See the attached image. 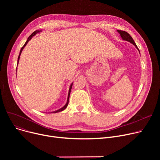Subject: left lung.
Masks as SVG:
<instances>
[{
    "mask_svg": "<svg viewBox=\"0 0 160 160\" xmlns=\"http://www.w3.org/2000/svg\"><path fill=\"white\" fill-rule=\"evenodd\" d=\"M117 32H118L120 33V36H121V38L123 40H125V41H127L130 42V43H131L132 44H133L134 46H135L137 48V49L139 51V50L136 44L135 43V42H134L133 39H132V38L131 37V36L129 34L128 32H125V31H122V30H117Z\"/></svg>",
    "mask_w": 160,
    "mask_h": 160,
    "instance_id": "obj_1",
    "label": "left lung"
}]
</instances>
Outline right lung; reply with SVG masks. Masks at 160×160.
I'll return each instance as SVG.
<instances>
[{"label": "right lung", "mask_w": 160, "mask_h": 160, "mask_svg": "<svg viewBox=\"0 0 160 160\" xmlns=\"http://www.w3.org/2000/svg\"><path fill=\"white\" fill-rule=\"evenodd\" d=\"M41 32V30H36V31H34L33 32L32 34L28 37V38L27 39V41H26V43H25V44L23 45V47L21 48V50H20V53H19V57H18V63H19V58H20V55H21V52H22V50H23V48H24V47L26 46V45L28 43V42L32 39V38L33 36H35L36 33H39ZM72 83H71V86H70V88H69V93H68V98H67V103H66V104L63 107V108H60V110H57V111H55V112H53L52 113H57V112H62V111H63V110H64L67 107V105H68V104H69V96H70V93H71V88H72Z\"/></svg>", "instance_id": "add662e5"}]
</instances>
